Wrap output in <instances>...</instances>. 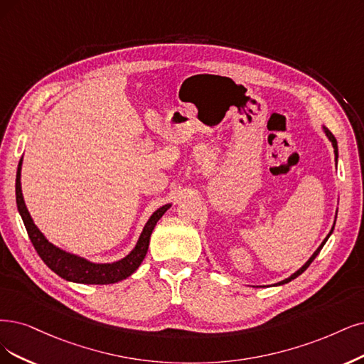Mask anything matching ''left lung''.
<instances>
[{"label":"left lung","instance_id":"1","mask_svg":"<svg viewBox=\"0 0 364 364\" xmlns=\"http://www.w3.org/2000/svg\"><path fill=\"white\" fill-rule=\"evenodd\" d=\"M322 132H324L326 133V136H327V139L331 142V145H333V148H334V161H336V165H338V159H339V148H338V141H336V138L333 136V133L326 127V126H322ZM336 218H338V210H336ZM334 225H336V219H334V223H333V226H331V230H330V232H328V235L324 238V241H322V243L319 245V247L314 252V255H312V257L311 258H309L307 261H306V264L303 265V267H300L299 268V270L297 272H295V273H292L289 277H287L285 280H280V282H277V284H274V287H280V285H285V284H289V282L291 280H294L295 277H299L301 273H304L306 270H307V267L309 265H311L312 262H314V259L318 257V253L321 252V249L322 247H324V245L327 243V240L330 238V235L333 234V230H334Z\"/></svg>","mask_w":364,"mask_h":364}]
</instances>
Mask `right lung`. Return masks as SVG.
Returning a JSON list of instances; mask_svg holds the SVG:
<instances>
[{"label":"right lung","mask_w":364,"mask_h":364,"mask_svg":"<svg viewBox=\"0 0 364 364\" xmlns=\"http://www.w3.org/2000/svg\"><path fill=\"white\" fill-rule=\"evenodd\" d=\"M22 161H23V157H21L19 160L18 172H16L18 211L23 220V225L26 228V232H28L31 243L38 253V257L42 258V261L50 268L53 273H57L60 277L65 280L75 282V284L109 285V284H115V282L127 279L138 270L146 255L148 245H150V237L156 223L171 208L172 204L161 205L151 214L150 219L146 220L144 226L136 245H134V247L126 255L124 258L114 262H92L84 257H79L76 253H70L67 250H63L55 245H52L50 241L45 237V234L38 230L28 208L25 205L23 195H22V186H21Z\"/></svg>","instance_id":"right-lung-1"}]
</instances>
